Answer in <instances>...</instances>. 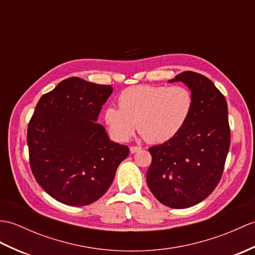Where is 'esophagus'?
<instances>
[{"instance_id":"34e87169","label":"esophagus","mask_w":255,"mask_h":255,"mask_svg":"<svg viewBox=\"0 0 255 255\" xmlns=\"http://www.w3.org/2000/svg\"><path fill=\"white\" fill-rule=\"evenodd\" d=\"M140 150H141V146H138V145L130 146V152H131V153H135V152H138Z\"/></svg>"}]
</instances>
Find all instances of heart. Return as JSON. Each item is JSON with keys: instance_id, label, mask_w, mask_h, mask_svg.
Instances as JSON below:
<instances>
[{"instance_id": "b5f03b06", "label": "heart", "mask_w": 255, "mask_h": 255, "mask_svg": "<svg viewBox=\"0 0 255 255\" xmlns=\"http://www.w3.org/2000/svg\"><path fill=\"white\" fill-rule=\"evenodd\" d=\"M118 107L110 106L104 113L114 138L129 140L137 124L147 142L163 143L185 127L193 110V96L183 86H135L120 94Z\"/></svg>"}]
</instances>
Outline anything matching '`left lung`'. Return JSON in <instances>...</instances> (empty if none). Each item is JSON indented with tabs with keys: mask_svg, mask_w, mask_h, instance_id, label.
I'll return each mask as SVG.
<instances>
[{
	"mask_svg": "<svg viewBox=\"0 0 255 255\" xmlns=\"http://www.w3.org/2000/svg\"><path fill=\"white\" fill-rule=\"evenodd\" d=\"M191 90L193 110L178 134L151 146L146 183L162 204L190 208L206 199L220 182L230 146L226 99L205 76L183 72L169 80Z\"/></svg>",
	"mask_w": 255,
	"mask_h": 255,
	"instance_id": "1",
	"label": "left lung"
}]
</instances>
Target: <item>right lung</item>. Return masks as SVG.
I'll use <instances>...</instances> for the list:
<instances>
[{
  "mask_svg": "<svg viewBox=\"0 0 255 255\" xmlns=\"http://www.w3.org/2000/svg\"><path fill=\"white\" fill-rule=\"evenodd\" d=\"M112 86L70 77L43 94L28 124L29 162L35 180L67 205L96 202L129 154L96 123Z\"/></svg>",
  "mask_w": 255,
  "mask_h": 255,
  "instance_id": "add662e5",
  "label": "right lung"
}]
</instances>
